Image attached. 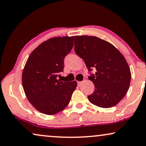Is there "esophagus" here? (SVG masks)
Wrapping results in <instances>:
<instances>
[{
	"mask_svg": "<svg viewBox=\"0 0 146 146\" xmlns=\"http://www.w3.org/2000/svg\"><path fill=\"white\" fill-rule=\"evenodd\" d=\"M77 84H78L79 86H80V85L82 84V81H77Z\"/></svg>",
	"mask_w": 146,
	"mask_h": 146,
	"instance_id": "esophagus-1",
	"label": "esophagus"
}]
</instances>
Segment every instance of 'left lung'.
I'll list each match as a JSON object with an SVG mask.
<instances>
[{
  "label": "left lung",
  "mask_w": 146,
  "mask_h": 146,
  "mask_svg": "<svg viewBox=\"0 0 146 146\" xmlns=\"http://www.w3.org/2000/svg\"><path fill=\"white\" fill-rule=\"evenodd\" d=\"M75 51L84 61L89 71L96 68L95 75L89 77L94 84L92 94L87 96L91 104L102 108L115 106L129 89L131 71L125 57L115 46L94 36H75Z\"/></svg>",
  "instance_id": "8db88e82"
}]
</instances>
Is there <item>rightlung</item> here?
Masks as SVG:
<instances>
[{
	"label": "right lung",
	"mask_w": 146,
	"mask_h": 146,
	"mask_svg": "<svg viewBox=\"0 0 146 146\" xmlns=\"http://www.w3.org/2000/svg\"><path fill=\"white\" fill-rule=\"evenodd\" d=\"M75 36H57L42 42L29 55L22 73L23 89L38 111L54 115L63 110L76 89V81L57 79L64 59L73 46Z\"/></svg>",
	"instance_id": "right-lung-1"
}]
</instances>
